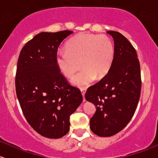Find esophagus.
I'll return each mask as SVG.
<instances>
[{
	"instance_id": "obj_1",
	"label": "esophagus",
	"mask_w": 158,
	"mask_h": 158,
	"mask_svg": "<svg viewBox=\"0 0 158 158\" xmlns=\"http://www.w3.org/2000/svg\"><path fill=\"white\" fill-rule=\"evenodd\" d=\"M85 91H86L85 88H81V92H82V94L83 97V100H84V101H85Z\"/></svg>"
}]
</instances>
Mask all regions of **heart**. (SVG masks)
I'll list each match as a JSON object with an SVG mask.
<instances>
[{"mask_svg": "<svg viewBox=\"0 0 158 158\" xmlns=\"http://www.w3.org/2000/svg\"><path fill=\"white\" fill-rule=\"evenodd\" d=\"M113 57V43L107 36L82 33L68 41L65 50L58 52L55 62L66 77L73 76L81 65L82 69L72 78L71 83L82 88L89 85L96 77H104L110 70Z\"/></svg>", "mask_w": 158, "mask_h": 158, "instance_id": "heart-1", "label": "heart"}]
</instances>
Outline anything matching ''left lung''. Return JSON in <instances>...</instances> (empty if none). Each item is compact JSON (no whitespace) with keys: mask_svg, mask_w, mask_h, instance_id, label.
Instances as JSON below:
<instances>
[{"mask_svg":"<svg viewBox=\"0 0 158 158\" xmlns=\"http://www.w3.org/2000/svg\"><path fill=\"white\" fill-rule=\"evenodd\" d=\"M114 40V57L108 73L88 88L85 100L97 110L90 120L94 134L109 137L120 132L130 122L141 92L140 64L135 48L124 36L106 31Z\"/></svg>","mask_w":158,"mask_h":158,"instance_id":"left-lung-1","label":"left lung"}]
</instances>
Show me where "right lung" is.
Segmentation results:
<instances>
[{
    "mask_svg": "<svg viewBox=\"0 0 158 158\" xmlns=\"http://www.w3.org/2000/svg\"><path fill=\"white\" fill-rule=\"evenodd\" d=\"M73 31L41 32L21 50L15 91L26 120L41 136L58 139L70 131V116L82 102L55 62L58 46Z\"/></svg>",
    "mask_w": 158,
    "mask_h": 158,
    "instance_id": "add662e5",
    "label": "right lung"
}]
</instances>
